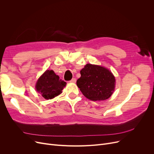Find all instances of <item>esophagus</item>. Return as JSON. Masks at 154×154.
<instances>
[{
	"label": "esophagus",
	"mask_w": 154,
	"mask_h": 154,
	"mask_svg": "<svg viewBox=\"0 0 154 154\" xmlns=\"http://www.w3.org/2000/svg\"><path fill=\"white\" fill-rule=\"evenodd\" d=\"M70 82H72V83H75V82H76V79H75V78L72 79V80H70Z\"/></svg>",
	"instance_id": "34e87169"
}]
</instances>
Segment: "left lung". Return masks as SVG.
Wrapping results in <instances>:
<instances>
[{"label":"left lung","instance_id":"left-lung-1","mask_svg":"<svg viewBox=\"0 0 154 154\" xmlns=\"http://www.w3.org/2000/svg\"><path fill=\"white\" fill-rule=\"evenodd\" d=\"M80 74L77 85L87 99L103 100L109 98L114 92L116 79L106 68L87 63Z\"/></svg>","mask_w":154,"mask_h":154}]
</instances>
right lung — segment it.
I'll list each match as a JSON object with an SVG mask.
<instances>
[{"mask_svg":"<svg viewBox=\"0 0 154 154\" xmlns=\"http://www.w3.org/2000/svg\"><path fill=\"white\" fill-rule=\"evenodd\" d=\"M66 82L60 79L53 70H46L36 84V90L45 99H51L62 93Z\"/></svg>","mask_w":154,"mask_h":154,"instance_id":"1","label":"right lung"}]
</instances>
